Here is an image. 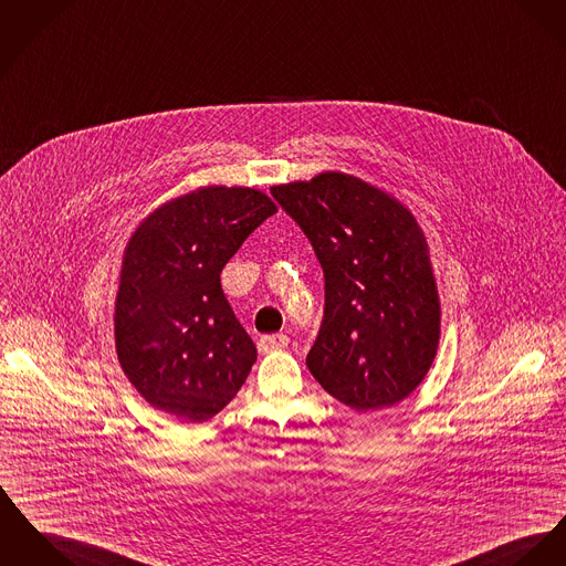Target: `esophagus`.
I'll return each instance as SVG.
<instances>
[{"label":"esophagus","instance_id":"esophagus-1","mask_svg":"<svg viewBox=\"0 0 566 566\" xmlns=\"http://www.w3.org/2000/svg\"><path fill=\"white\" fill-rule=\"evenodd\" d=\"M287 343H290V339L285 335H264V337L258 339V349L262 354H270V352L287 347Z\"/></svg>","mask_w":566,"mask_h":566}]
</instances>
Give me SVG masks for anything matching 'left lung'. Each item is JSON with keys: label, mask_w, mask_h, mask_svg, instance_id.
<instances>
[{"label": "left lung", "mask_w": 566, "mask_h": 566, "mask_svg": "<svg viewBox=\"0 0 566 566\" xmlns=\"http://www.w3.org/2000/svg\"><path fill=\"white\" fill-rule=\"evenodd\" d=\"M324 270L326 306L306 367L356 412L416 390L440 343V296L415 214L356 176L324 171L270 189Z\"/></svg>", "instance_id": "1"}]
</instances>
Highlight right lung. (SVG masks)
I'll list each match as a JSON object with an SVG mask.
<instances>
[{
  "mask_svg": "<svg viewBox=\"0 0 566 566\" xmlns=\"http://www.w3.org/2000/svg\"><path fill=\"white\" fill-rule=\"evenodd\" d=\"M276 212L251 187H199L139 223L126 242L115 296V352L151 408L203 422L235 397L258 360L221 272Z\"/></svg>",
  "mask_w": 566,
  "mask_h": 566,
  "instance_id": "add662e5",
  "label": "right lung"
}]
</instances>
